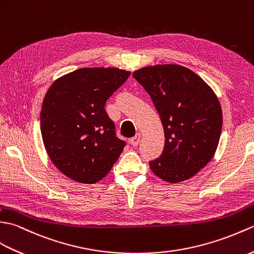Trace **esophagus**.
<instances>
[{"label": "esophagus", "mask_w": 254, "mask_h": 254, "mask_svg": "<svg viewBox=\"0 0 254 254\" xmlns=\"http://www.w3.org/2000/svg\"><path fill=\"white\" fill-rule=\"evenodd\" d=\"M140 139H141V133L137 132L136 136L132 137V138L130 139V144H131L132 146H137V145L139 144V142H140Z\"/></svg>", "instance_id": "esophagus-1"}]
</instances>
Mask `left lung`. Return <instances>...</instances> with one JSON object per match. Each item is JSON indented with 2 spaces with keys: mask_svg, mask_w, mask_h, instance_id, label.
Listing matches in <instances>:
<instances>
[{
  "mask_svg": "<svg viewBox=\"0 0 254 254\" xmlns=\"http://www.w3.org/2000/svg\"><path fill=\"white\" fill-rule=\"evenodd\" d=\"M132 76L153 101L164 129V150L149 163L151 171L171 184L193 177L212 160L219 142L223 112L217 95L182 65L146 66Z\"/></svg>",
  "mask_w": 254,
  "mask_h": 254,
  "instance_id": "1",
  "label": "left lung"
}]
</instances>
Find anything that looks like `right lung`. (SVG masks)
Instances as JSON below:
<instances>
[{"mask_svg": "<svg viewBox=\"0 0 254 254\" xmlns=\"http://www.w3.org/2000/svg\"><path fill=\"white\" fill-rule=\"evenodd\" d=\"M129 76L116 67H88L58 78L47 91L40 113L44 148L74 182H100L123 152L125 142L115 137L104 106Z\"/></svg>", "mask_w": 254, "mask_h": 254, "instance_id": "right-lung-1", "label": "right lung"}]
</instances>
